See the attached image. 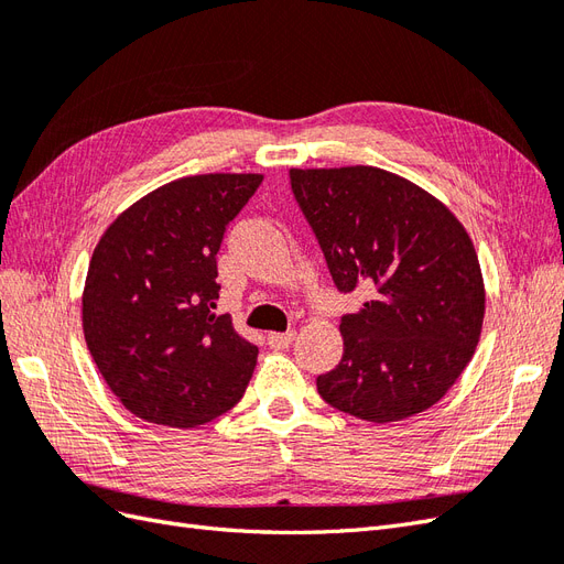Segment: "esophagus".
<instances>
[{"instance_id":"1","label":"esophagus","mask_w":564,"mask_h":564,"mask_svg":"<svg viewBox=\"0 0 564 564\" xmlns=\"http://www.w3.org/2000/svg\"><path fill=\"white\" fill-rule=\"evenodd\" d=\"M294 332H284V334H280V332H270L268 334V346L272 348V350H284V348H289L294 344Z\"/></svg>"}]
</instances>
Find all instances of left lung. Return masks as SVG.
<instances>
[{
	"label": "left lung",
	"instance_id": "left-lung-1",
	"mask_svg": "<svg viewBox=\"0 0 564 564\" xmlns=\"http://www.w3.org/2000/svg\"><path fill=\"white\" fill-rule=\"evenodd\" d=\"M292 193L340 294L344 357L317 377L324 402L390 423L433 406L480 338L485 284L464 226L433 195L377 166L292 169Z\"/></svg>",
	"mask_w": 564,
	"mask_h": 564
}]
</instances>
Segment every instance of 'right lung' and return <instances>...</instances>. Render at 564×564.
<instances>
[{"label": "right lung", "instance_id": "add662e5", "mask_svg": "<svg viewBox=\"0 0 564 564\" xmlns=\"http://www.w3.org/2000/svg\"><path fill=\"white\" fill-rule=\"evenodd\" d=\"M261 174L185 176L115 218L82 296L89 352L131 414L195 429L242 400L259 348L216 315V253Z\"/></svg>", "mask_w": 564, "mask_h": 564}]
</instances>
